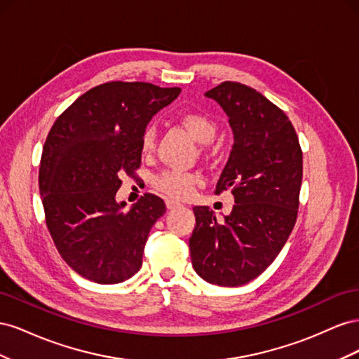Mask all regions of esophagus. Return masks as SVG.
<instances>
[{"mask_svg":"<svg viewBox=\"0 0 359 359\" xmlns=\"http://www.w3.org/2000/svg\"><path fill=\"white\" fill-rule=\"evenodd\" d=\"M178 206H181V203L177 202V201H172V199L166 201V208L168 210H175V208H178Z\"/></svg>","mask_w":359,"mask_h":359,"instance_id":"obj_1","label":"esophagus"}]
</instances>
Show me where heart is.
Returning a JSON list of instances; mask_svg holds the SVG:
<instances>
[{"mask_svg":"<svg viewBox=\"0 0 359 359\" xmlns=\"http://www.w3.org/2000/svg\"><path fill=\"white\" fill-rule=\"evenodd\" d=\"M181 124L186 127L191 136L201 144H210L217 135V124L208 115L201 112H187L181 116ZM156 145V130L148 126L140 139V149L144 154L151 153ZM196 173L181 172V170H166L154 180L156 187L165 193L166 196L173 199H186L193 193L194 187L199 184Z\"/></svg>","mask_w":359,"mask_h":359,"instance_id":"heart-1","label":"heart"}]
</instances>
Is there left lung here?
I'll list each match as a JSON object with an SVG mask.
<instances>
[{
    "instance_id": "obj_1",
    "label": "left lung",
    "mask_w": 359,
    "mask_h": 359,
    "mask_svg": "<svg viewBox=\"0 0 359 359\" xmlns=\"http://www.w3.org/2000/svg\"><path fill=\"white\" fill-rule=\"evenodd\" d=\"M205 95L229 116L233 147L215 194L231 190L235 205L223 220L194 206L189 247L205 281L233 287L262 274L285 247L298 215L302 151L286 114L256 90L227 81Z\"/></svg>"
}]
</instances>
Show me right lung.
I'll return each mask as SVG.
<instances>
[{"label": "right lung", "instance_id": "add662e5", "mask_svg": "<svg viewBox=\"0 0 359 359\" xmlns=\"http://www.w3.org/2000/svg\"><path fill=\"white\" fill-rule=\"evenodd\" d=\"M181 88L148 82H106L76 99L46 137L39 187L46 226L61 257L83 278L115 285L142 266L151 227L166 212L145 193L130 211L116 202L121 177L140 166V139Z\"/></svg>", "mask_w": 359, "mask_h": 359}]
</instances>
